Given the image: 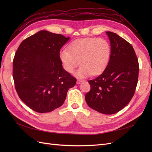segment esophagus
I'll list each match as a JSON object with an SVG mask.
<instances>
[{"instance_id": "34e87169", "label": "esophagus", "mask_w": 152, "mask_h": 152, "mask_svg": "<svg viewBox=\"0 0 152 152\" xmlns=\"http://www.w3.org/2000/svg\"><path fill=\"white\" fill-rule=\"evenodd\" d=\"M82 82H83V80H77V84H80L82 83Z\"/></svg>"}]
</instances>
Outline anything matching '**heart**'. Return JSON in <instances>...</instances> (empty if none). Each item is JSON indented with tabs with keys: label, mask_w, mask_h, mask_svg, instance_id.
I'll list each match as a JSON object with an SVG mask.
<instances>
[{
	"label": "heart",
	"mask_w": 152,
	"mask_h": 152,
	"mask_svg": "<svg viewBox=\"0 0 152 152\" xmlns=\"http://www.w3.org/2000/svg\"><path fill=\"white\" fill-rule=\"evenodd\" d=\"M110 48L107 40L102 38H85L75 40L59 53V58L64 68L72 73L80 63L75 75L83 78L97 75L107 67L110 60Z\"/></svg>",
	"instance_id": "heart-1"
}]
</instances>
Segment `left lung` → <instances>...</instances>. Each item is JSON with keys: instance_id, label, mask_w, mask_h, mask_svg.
I'll list each match as a JSON object with an SVG mask.
<instances>
[{"instance_id": "8db88e82", "label": "left lung", "mask_w": 152, "mask_h": 152, "mask_svg": "<svg viewBox=\"0 0 152 152\" xmlns=\"http://www.w3.org/2000/svg\"><path fill=\"white\" fill-rule=\"evenodd\" d=\"M106 34L111 46L110 60L102 74L89 81L91 89L85 99L92 109L111 115L123 109L134 96L139 64L131 44L113 32Z\"/></svg>"}]
</instances>
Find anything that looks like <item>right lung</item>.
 <instances>
[{
	"mask_svg": "<svg viewBox=\"0 0 152 152\" xmlns=\"http://www.w3.org/2000/svg\"><path fill=\"white\" fill-rule=\"evenodd\" d=\"M70 37L41 30L25 39L13 59V79L20 98L39 113L63 104L76 79L63 68L60 49Z\"/></svg>",
	"mask_w": 152,
	"mask_h": 152,
	"instance_id": "right-lung-1",
	"label": "right lung"
}]
</instances>
